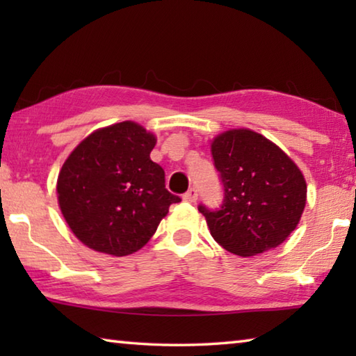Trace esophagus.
I'll return each mask as SVG.
<instances>
[{
	"label": "esophagus",
	"instance_id": "34e87169",
	"mask_svg": "<svg viewBox=\"0 0 356 356\" xmlns=\"http://www.w3.org/2000/svg\"><path fill=\"white\" fill-rule=\"evenodd\" d=\"M196 200H197V190L196 188H190L184 195V201H186V202H196Z\"/></svg>",
	"mask_w": 356,
	"mask_h": 356
}]
</instances>
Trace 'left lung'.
<instances>
[{"label": "left lung", "instance_id": "obj_1", "mask_svg": "<svg viewBox=\"0 0 356 356\" xmlns=\"http://www.w3.org/2000/svg\"><path fill=\"white\" fill-rule=\"evenodd\" d=\"M212 156L222 184L220 209L206 216L216 243L248 257L281 245L297 227L306 204V182L298 166L267 138L248 130H227L212 141Z\"/></svg>", "mask_w": 356, "mask_h": 356}]
</instances>
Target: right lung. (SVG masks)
<instances>
[{
	"instance_id": "1",
	"label": "right lung",
	"mask_w": 356,
	"mask_h": 356,
	"mask_svg": "<svg viewBox=\"0 0 356 356\" xmlns=\"http://www.w3.org/2000/svg\"><path fill=\"white\" fill-rule=\"evenodd\" d=\"M155 136L125 120L78 144L58 176V202L72 232L88 248L111 256L141 250L171 204L165 171L150 160Z\"/></svg>"
}]
</instances>
